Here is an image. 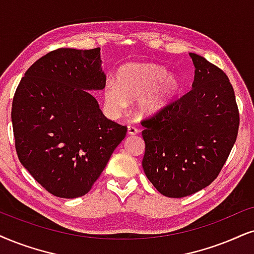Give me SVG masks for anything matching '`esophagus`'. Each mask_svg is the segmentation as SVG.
I'll return each mask as SVG.
<instances>
[{"mask_svg": "<svg viewBox=\"0 0 254 254\" xmlns=\"http://www.w3.org/2000/svg\"><path fill=\"white\" fill-rule=\"evenodd\" d=\"M127 133L129 134H137L138 133V129L137 127H134L133 125H129V127H127Z\"/></svg>", "mask_w": 254, "mask_h": 254, "instance_id": "1", "label": "esophagus"}]
</instances>
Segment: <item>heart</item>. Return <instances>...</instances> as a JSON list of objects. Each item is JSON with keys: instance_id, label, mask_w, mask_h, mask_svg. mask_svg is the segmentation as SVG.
Segmentation results:
<instances>
[{"instance_id": "obj_1", "label": "heart", "mask_w": 254, "mask_h": 254, "mask_svg": "<svg viewBox=\"0 0 254 254\" xmlns=\"http://www.w3.org/2000/svg\"><path fill=\"white\" fill-rule=\"evenodd\" d=\"M182 81L169 75L168 69L151 63H125L116 73V82L107 83L104 98L114 110H123L138 99L142 116H153L165 110L178 97Z\"/></svg>"}]
</instances>
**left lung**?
<instances>
[{
	"label": "left lung",
	"mask_w": 254,
	"mask_h": 254,
	"mask_svg": "<svg viewBox=\"0 0 254 254\" xmlns=\"http://www.w3.org/2000/svg\"><path fill=\"white\" fill-rule=\"evenodd\" d=\"M192 89L142 121L144 172L160 193L182 198L206 188L225 164L239 129L236 96L226 73L190 53Z\"/></svg>",
	"instance_id": "left-lung-1"
}]
</instances>
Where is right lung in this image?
I'll use <instances>...</instances> for the list:
<instances>
[{
	"label": "right lung",
	"instance_id": "add662e5",
	"mask_svg": "<svg viewBox=\"0 0 254 254\" xmlns=\"http://www.w3.org/2000/svg\"><path fill=\"white\" fill-rule=\"evenodd\" d=\"M105 82L101 48H60L37 60L16 89L11 122L18 159L56 197L88 193L127 134L89 91Z\"/></svg>",
	"mask_w": 254,
	"mask_h": 254
}]
</instances>
